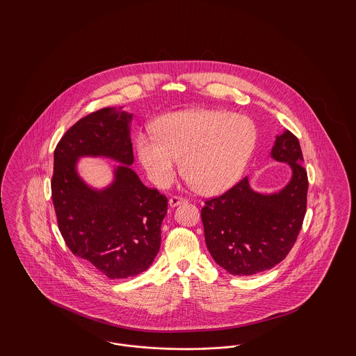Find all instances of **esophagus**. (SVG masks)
Here are the masks:
<instances>
[{"mask_svg": "<svg viewBox=\"0 0 356 356\" xmlns=\"http://www.w3.org/2000/svg\"><path fill=\"white\" fill-rule=\"evenodd\" d=\"M186 203V199H183V197H179V196H173V197H170V205L173 208V207H177V205H180V204Z\"/></svg>", "mask_w": 356, "mask_h": 356, "instance_id": "34e87169", "label": "esophagus"}]
</instances>
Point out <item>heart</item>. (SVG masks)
I'll list each match as a JSON object with an SVG mask.
<instances>
[{
  "label": "heart",
  "mask_w": 356,
  "mask_h": 356,
  "mask_svg": "<svg viewBox=\"0 0 356 356\" xmlns=\"http://www.w3.org/2000/svg\"><path fill=\"white\" fill-rule=\"evenodd\" d=\"M256 145L254 124L227 111L192 109L164 116L154 134L136 138L138 160L153 184L173 181L181 159L191 184L205 195L219 193L241 176Z\"/></svg>",
  "instance_id": "b5f03b06"
}]
</instances>
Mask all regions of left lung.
I'll return each instance as SVG.
<instances>
[{
  "mask_svg": "<svg viewBox=\"0 0 356 356\" xmlns=\"http://www.w3.org/2000/svg\"><path fill=\"white\" fill-rule=\"evenodd\" d=\"M271 157L292 170L279 192H256L244 177L202 208L207 248L231 275L251 276L279 264L305 220L308 179L298 137L289 131L276 136Z\"/></svg>",
  "mask_w": 356,
  "mask_h": 356,
  "instance_id": "8db88e82",
  "label": "left lung"
}]
</instances>
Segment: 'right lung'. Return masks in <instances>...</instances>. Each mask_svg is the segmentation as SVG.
Here are the masks:
<instances>
[{
  "mask_svg": "<svg viewBox=\"0 0 356 356\" xmlns=\"http://www.w3.org/2000/svg\"><path fill=\"white\" fill-rule=\"evenodd\" d=\"M120 109L102 108L69 128L54 149L51 184L58 229L69 250L109 279L148 270L160 250L168 209L167 197L144 186L129 167L132 113ZM85 155L120 163L109 186L96 190L79 177L76 161Z\"/></svg>",
  "mask_w": 356,
  "mask_h": 356,
  "instance_id": "right-lung-1",
  "label": "right lung"
}]
</instances>
